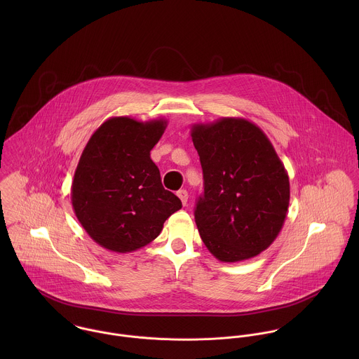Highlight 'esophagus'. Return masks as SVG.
I'll return each instance as SVG.
<instances>
[{
	"label": "esophagus",
	"instance_id": "1",
	"mask_svg": "<svg viewBox=\"0 0 359 359\" xmlns=\"http://www.w3.org/2000/svg\"><path fill=\"white\" fill-rule=\"evenodd\" d=\"M177 196L180 198V201L182 202V205H187L188 203V198H189V195H188V192L185 191V189H180L178 192H177Z\"/></svg>",
	"mask_w": 359,
	"mask_h": 359
}]
</instances>
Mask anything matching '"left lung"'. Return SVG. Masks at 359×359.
<instances>
[{
  "mask_svg": "<svg viewBox=\"0 0 359 359\" xmlns=\"http://www.w3.org/2000/svg\"><path fill=\"white\" fill-rule=\"evenodd\" d=\"M201 157L205 194L195 221L208 252L238 262L268 249L287 215V171L271 141L255 123L222 117L191 128Z\"/></svg>",
  "mask_w": 359,
  "mask_h": 359,
  "instance_id": "1",
  "label": "left lung"
}]
</instances>
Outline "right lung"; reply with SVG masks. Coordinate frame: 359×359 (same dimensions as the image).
<instances>
[{
	"mask_svg": "<svg viewBox=\"0 0 359 359\" xmlns=\"http://www.w3.org/2000/svg\"><path fill=\"white\" fill-rule=\"evenodd\" d=\"M167 120L110 117L80 156L72 205L90 238L113 253H131L154 241L182 203L161 185L151 151Z\"/></svg>",
	"mask_w": 359,
	"mask_h": 359,
	"instance_id": "right-lung-1",
	"label": "right lung"
}]
</instances>
